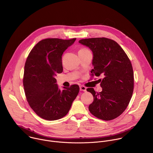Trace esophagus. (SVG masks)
<instances>
[{
    "label": "esophagus",
    "mask_w": 153,
    "mask_h": 153,
    "mask_svg": "<svg viewBox=\"0 0 153 153\" xmlns=\"http://www.w3.org/2000/svg\"><path fill=\"white\" fill-rule=\"evenodd\" d=\"M80 90L83 91H86V88L84 86H80Z\"/></svg>",
    "instance_id": "34e87169"
}]
</instances>
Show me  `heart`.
<instances>
[{
    "mask_svg": "<svg viewBox=\"0 0 153 153\" xmlns=\"http://www.w3.org/2000/svg\"><path fill=\"white\" fill-rule=\"evenodd\" d=\"M88 51V50L86 49V48H82V49H80V50H79V51Z\"/></svg>",
    "mask_w": 153,
    "mask_h": 153,
    "instance_id": "1",
    "label": "heart"
}]
</instances>
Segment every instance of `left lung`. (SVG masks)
I'll list each match as a JSON object with an SVG mask.
<instances>
[{
  "label": "left lung",
  "mask_w": 153,
  "mask_h": 153,
  "mask_svg": "<svg viewBox=\"0 0 153 153\" xmlns=\"http://www.w3.org/2000/svg\"><path fill=\"white\" fill-rule=\"evenodd\" d=\"M79 42L93 53L91 75L103 77L99 79L101 92L96 93L93 88L86 90L94 97L89 111L100 119L113 120L123 113L133 95L134 73L131 63L113 40L97 37L81 39Z\"/></svg>",
  "instance_id": "obj_1"
}]
</instances>
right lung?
Listing matches in <instances>:
<instances>
[{"label": "right lung", "instance_id": "1", "mask_svg": "<svg viewBox=\"0 0 153 153\" xmlns=\"http://www.w3.org/2000/svg\"><path fill=\"white\" fill-rule=\"evenodd\" d=\"M76 38L40 40L30 51L24 68L23 84L27 100L41 118L55 120L66 116L79 92V86L59 89L55 76L63 71L62 56Z\"/></svg>", "mask_w": 153, "mask_h": 153}]
</instances>
